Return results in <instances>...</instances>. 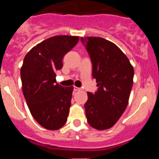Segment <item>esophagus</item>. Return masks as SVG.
<instances>
[{
	"label": "esophagus",
	"instance_id": "obj_1",
	"mask_svg": "<svg viewBox=\"0 0 159 159\" xmlns=\"http://www.w3.org/2000/svg\"><path fill=\"white\" fill-rule=\"evenodd\" d=\"M81 90V88H76V87H75V88H74V91H75V92H78V91H80Z\"/></svg>",
	"mask_w": 159,
	"mask_h": 159
}]
</instances>
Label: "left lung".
<instances>
[{
    "mask_svg": "<svg viewBox=\"0 0 159 159\" xmlns=\"http://www.w3.org/2000/svg\"><path fill=\"white\" fill-rule=\"evenodd\" d=\"M85 41L92 63V76L99 87L88 92L84 104L87 120L92 127L107 130L121 117L128 104L133 86L134 68L117 45L102 37L87 36Z\"/></svg>",
    "mask_w": 159,
    "mask_h": 159,
    "instance_id": "8db88e82",
    "label": "left lung"
}]
</instances>
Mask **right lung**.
Returning <instances> with one entry per match:
<instances>
[{
  "instance_id": "obj_1",
  "label": "right lung",
  "mask_w": 159,
  "mask_h": 159,
  "mask_svg": "<svg viewBox=\"0 0 159 159\" xmlns=\"http://www.w3.org/2000/svg\"><path fill=\"white\" fill-rule=\"evenodd\" d=\"M76 36H55L40 42L26 54L20 68L22 91L31 115L41 127L60 129L67 122L73 87L56 80L64 55L78 42Z\"/></svg>"
}]
</instances>
